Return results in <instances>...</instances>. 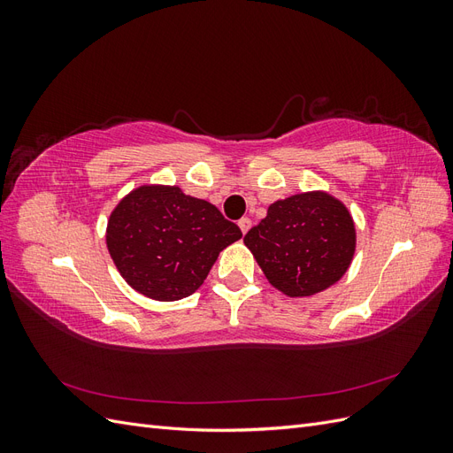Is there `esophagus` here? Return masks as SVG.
I'll return each instance as SVG.
<instances>
[{"instance_id":"esophagus-1","label":"esophagus","mask_w":453,"mask_h":453,"mask_svg":"<svg viewBox=\"0 0 453 453\" xmlns=\"http://www.w3.org/2000/svg\"><path fill=\"white\" fill-rule=\"evenodd\" d=\"M238 226H240V230L243 232V234H248V230L251 228V219L250 217H242L240 221H238Z\"/></svg>"}]
</instances>
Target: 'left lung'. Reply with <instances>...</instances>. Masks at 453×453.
<instances>
[{"mask_svg": "<svg viewBox=\"0 0 453 453\" xmlns=\"http://www.w3.org/2000/svg\"><path fill=\"white\" fill-rule=\"evenodd\" d=\"M243 242L276 289L310 296L346 273L355 226L344 203L325 193H304L273 202Z\"/></svg>", "mask_w": 453, "mask_h": 453, "instance_id": "8db88e82", "label": "left lung"}]
</instances>
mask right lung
I'll list each match as a JSON object with an SVG mask.
<instances>
[{"label": "right lung", "mask_w": 453, "mask_h": 453, "mask_svg": "<svg viewBox=\"0 0 453 453\" xmlns=\"http://www.w3.org/2000/svg\"><path fill=\"white\" fill-rule=\"evenodd\" d=\"M107 250L120 276L155 300L193 295L226 245L242 238L213 203L180 187H140L107 223Z\"/></svg>", "instance_id": "1"}]
</instances>
